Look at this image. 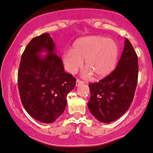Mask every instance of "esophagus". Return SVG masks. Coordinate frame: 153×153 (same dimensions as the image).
Listing matches in <instances>:
<instances>
[{"label": "esophagus", "instance_id": "esophagus-1", "mask_svg": "<svg viewBox=\"0 0 153 153\" xmlns=\"http://www.w3.org/2000/svg\"><path fill=\"white\" fill-rule=\"evenodd\" d=\"M83 82H84L82 81V80H79V79H77V80H76V86L79 85H81V84L83 83Z\"/></svg>", "mask_w": 153, "mask_h": 153}]
</instances>
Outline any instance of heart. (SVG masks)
Wrapping results in <instances>:
<instances>
[{
	"label": "heart",
	"mask_w": 153,
	"mask_h": 153,
	"mask_svg": "<svg viewBox=\"0 0 153 153\" xmlns=\"http://www.w3.org/2000/svg\"><path fill=\"white\" fill-rule=\"evenodd\" d=\"M118 47L113 40L99 36L79 38L73 43L71 51L64 53L62 60L71 74L81 68L85 60V75L94 73L100 78L109 75L115 69L118 58Z\"/></svg>",
	"instance_id": "b5f03b06"
}]
</instances>
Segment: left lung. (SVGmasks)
<instances>
[{
  "label": "left lung",
  "mask_w": 153,
  "mask_h": 153,
  "mask_svg": "<svg viewBox=\"0 0 153 153\" xmlns=\"http://www.w3.org/2000/svg\"><path fill=\"white\" fill-rule=\"evenodd\" d=\"M137 77V56L129 40L126 38L116 68L99 82L89 84L91 98L88 107L92 115L105 123L122 116L133 100Z\"/></svg>",
  "instance_id": "left-lung-1"
}]
</instances>
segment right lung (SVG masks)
Here are the masks:
<instances>
[{
  "mask_svg": "<svg viewBox=\"0 0 153 153\" xmlns=\"http://www.w3.org/2000/svg\"><path fill=\"white\" fill-rule=\"evenodd\" d=\"M49 33L35 37L23 53L18 72V86L22 104L34 119L54 122L63 113L67 95L76 79L65 73L61 58ZM42 52L48 54L40 56Z\"/></svg>",
  "mask_w": 153,
  "mask_h": 153,
  "instance_id": "right-lung-1",
  "label": "right lung"
}]
</instances>
